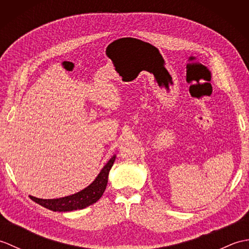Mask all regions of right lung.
Listing matches in <instances>:
<instances>
[{"mask_svg":"<svg viewBox=\"0 0 249 249\" xmlns=\"http://www.w3.org/2000/svg\"><path fill=\"white\" fill-rule=\"evenodd\" d=\"M114 160L115 155L111 157L110 160L106 163L97 178L87 188L80 190L79 193L59 199H39L32 196L30 197L34 202L53 212H71L75 210H82L96 202L103 196L108 183L109 171L112 168Z\"/></svg>","mask_w":249,"mask_h":249,"instance_id":"obj_1","label":"right lung"}]
</instances>
